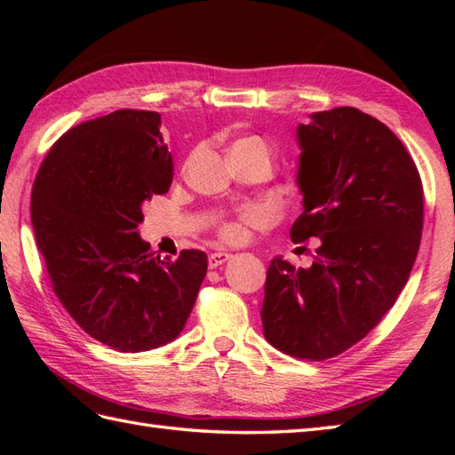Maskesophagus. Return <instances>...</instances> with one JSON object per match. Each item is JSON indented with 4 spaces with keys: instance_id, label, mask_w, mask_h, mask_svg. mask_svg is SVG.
<instances>
[{
    "instance_id": "34e87169",
    "label": "esophagus",
    "mask_w": 455,
    "mask_h": 455,
    "mask_svg": "<svg viewBox=\"0 0 455 455\" xmlns=\"http://www.w3.org/2000/svg\"><path fill=\"white\" fill-rule=\"evenodd\" d=\"M228 259H230V254H227V252H212V254H209V267L215 269L225 262H228Z\"/></svg>"
}]
</instances>
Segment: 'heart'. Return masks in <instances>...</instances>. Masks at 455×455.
I'll use <instances>...</instances> for the list:
<instances>
[{"instance_id":"1","label":"heart","mask_w":455,"mask_h":455,"mask_svg":"<svg viewBox=\"0 0 455 455\" xmlns=\"http://www.w3.org/2000/svg\"><path fill=\"white\" fill-rule=\"evenodd\" d=\"M240 147H258V148L267 152L266 142L259 137H246V139H240L233 144V148H240ZM219 238L227 244H238L240 240L244 238V222H240V220L222 222V225L219 227Z\"/></svg>"}]
</instances>
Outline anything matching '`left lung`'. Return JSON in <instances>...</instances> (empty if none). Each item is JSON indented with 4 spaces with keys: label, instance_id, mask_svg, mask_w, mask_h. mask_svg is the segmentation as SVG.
<instances>
[{
    "label": "left lung",
    "instance_id": "1",
    "mask_svg": "<svg viewBox=\"0 0 455 455\" xmlns=\"http://www.w3.org/2000/svg\"><path fill=\"white\" fill-rule=\"evenodd\" d=\"M297 137L305 211L291 240L318 238V248L307 269L272 259L262 324L277 350L323 362L370 334L407 285L424 191L397 134L360 109L315 113Z\"/></svg>",
    "mask_w": 455,
    "mask_h": 455
}]
</instances>
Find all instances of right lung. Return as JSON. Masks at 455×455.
<instances>
[{
    "label": "right lung",
    "instance_id": "right-lung-1",
    "mask_svg": "<svg viewBox=\"0 0 455 455\" xmlns=\"http://www.w3.org/2000/svg\"><path fill=\"white\" fill-rule=\"evenodd\" d=\"M172 178L160 113L140 109L66 131L35 178L31 220L54 293L84 332L113 350L172 342L207 274L203 250L160 259L137 233L142 201L168 193Z\"/></svg>",
    "mask_w": 455,
    "mask_h": 455
}]
</instances>
